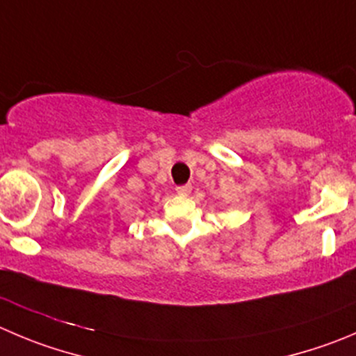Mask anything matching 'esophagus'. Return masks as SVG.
Instances as JSON below:
<instances>
[{
	"mask_svg": "<svg viewBox=\"0 0 356 356\" xmlns=\"http://www.w3.org/2000/svg\"><path fill=\"white\" fill-rule=\"evenodd\" d=\"M176 194L178 195H188L192 192V185L187 184V185H178V187L175 188Z\"/></svg>",
	"mask_w": 356,
	"mask_h": 356,
	"instance_id": "34e87169",
	"label": "esophagus"
}]
</instances>
